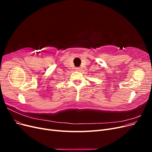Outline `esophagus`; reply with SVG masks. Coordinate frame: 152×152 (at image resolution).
<instances>
[{
  "instance_id": "34e87169",
  "label": "esophagus",
  "mask_w": 152,
  "mask_h": 152,
  "mask_svg": "<svg viewBox=\"0 0 152 152\" xmlns=\"http://www.w3.org/2000/svg\"><path fill=\"white\" fill-rule=\"evenodd\" d=\"M79 70H80V68H79V67H76V68H75V70L79 71Z\"/></svg>"
}]
</instances>
